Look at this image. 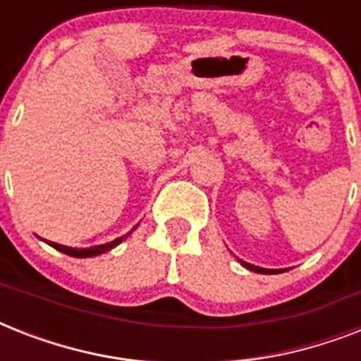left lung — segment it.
<instances>
[{
    "label": "left lung",
    "instance_id": "left-lung-1",
    "mask_svg": "<svg viewBox=\"0 0 361 361\" xmlns=\"http://www.w3.org/2000/svg\"><path fill=\"white\" fill-rule=\"evenodd\" d=\"M241 266L247 269H251V271H255V274H268V275H274V274H281V269H268V268H260V266H252V264L249 262H243V260H240Z\"/></svg>",
    "mask_w": 361,
    "mask_h": 361
}]
</instances>
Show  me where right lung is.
Segmentation results:
<instances>
[{"instance_id": "obj_1", "label": "right lung", "mask_w": 361, "mask_h": 361, "mask_svg": "<svg viewBox=\"0 0 361 361\" xmlns=\"http://www.w3.org/2000/svg\"><path fill=\"white\" fill-rule=\"evenodd\" d=\"M138 226V225H136ZM135 226V228H136ZM133 228V231H135ZM130 231V232H133ZM130 232H127L125 236L121 238H116L114 241H109V243H103V245H93V247H87V249H76V247H69V245H59V243H54V241H48L54 249H58V251L65 252V255H69V257H75V258H90V257H97V255H103V252H109L110 249H114L116 245H120L121 241L125 240L127 236H130Z\"/></svg>"}]
</instances>
